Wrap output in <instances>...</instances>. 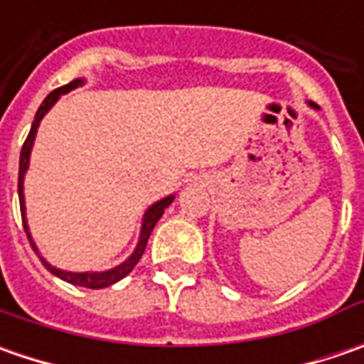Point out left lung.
Masks as SVG:
<instances>
[{
    "instance_id": "left-lung-1",
    "label": "left lung",
    "mask_w": 364,
    "mask_h": 364,
    "mask_svg": "<svg viewBox=\"0 0 364 364\" xmlns=\"http://www.w3.org/2000/svg\"><path fill=\"white\" fill-rule=\"evenodd\" d=\"M310 107H314V109H316V107H318V105H316V103H310Z\"/></svg>"
}]
</instances>
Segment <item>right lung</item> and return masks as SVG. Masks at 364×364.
Masks as SVG:
<instances>
[{"mask_svg": "<svg viewBox=\"0 0 364 364\" xmlns=\"http://www.w3.org/2000/svg\"><path fill=\"white\" fill-rule=\"evenodd\" d=\"M85 82V78H75L73 82H68V85H64L60 89H54V91L50 92L48 97L42 101V105L40 109L36 111V117L32 121V129L28 133V137H26V141H23V146H21V154H20V174H18V196H20V210H21V223H23V231L28 235V239H30V245H32V249H34L36 253H38V257L40 261L44 263V267L48 269L50 273H54L56 277H60L64 282H68V284H73V286H80V287H91V289H101V287H109L113 286V284H117L119 279H123L127 273L132 272L133 267L137 265V261L141 259L144 255V251H146V245L147 239H149V235L154 231V227H156V223L160 220L161 215H164V210L172 204L174 200V194H170V196H166V198H161L156 204H151L149 208L146 210V215H144V223H141V232H139V241H137V247H135V251H133L129 257L125 259L121 265L117 267H113V269H107V272H82V273H75V272H64V269H58V267H54V265H50L46 259L40 255V251H38V247L32 241V235H30V227H28V218H26V200H23V176L28 172V164H30V154H32V146H34V139H36V132H38V125H40V121L42 117L48 113L52 105L60 99V95L64 92L73 91V89H77Z\"/></svg>", "mask_w": 364, "mask_h": 364, "instance_id": "obj_1", "label": "right lung"}]
</instances>
